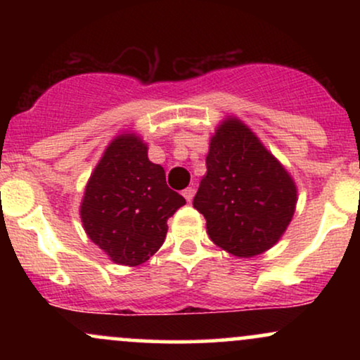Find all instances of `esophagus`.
<instances>
[{"mask_svg": "<svg viewBox=\"0 0 360 360\" xmlns=\"http://www.w3.org/2000/svg\"><path fill=\"white\" fill-rule=\"evenodd\" d=\"M183 196L186 198V201H191L194 198V189L193 188H186L183 191Z\"/></svg>", "mask_w": 360, "mask_h": 360, "instance_id": "1", "label": "esophagus"}]
</instances>
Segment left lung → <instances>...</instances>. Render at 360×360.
<instances>
[{"mask_svg": "<svg viewBox=\"0 0 360 360\" xmlns=\"http://www.w3.org/2000/svg\"><path fill=\"white\" fill-rule=\"evenodd\" d=\"M296 201L291 174L257 135L237 117L223 120L193 200L214 245L240 259L264 254L286 232Z\"/></svg>", "mask_w": 360, "mask_h": 360, "instance_id": "8db88e82", "label": "left lung"}]
</instances>
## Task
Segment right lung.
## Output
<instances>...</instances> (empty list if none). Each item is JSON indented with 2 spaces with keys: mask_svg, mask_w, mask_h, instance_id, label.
<instances>
[{
  "mask_svg": "<svg viewBox=\"0 0 360 360\" xmlns=\"http://www.w3.org/2000/svg\"><path fill=\"white\" fill-rule=\"evenodd\" d=\"M147 143L123 131L105 148L86 184L81 221L88 237L122 266L148 260L164 243L167 220L186 205L166 184L162 166L148 160Z\"/></svg>",
  "mask_w": 360,
  "mask_h": 360,
  "instance_id": "obj_1",
  "label": "right lung"
}]
</instances>
